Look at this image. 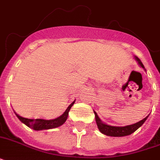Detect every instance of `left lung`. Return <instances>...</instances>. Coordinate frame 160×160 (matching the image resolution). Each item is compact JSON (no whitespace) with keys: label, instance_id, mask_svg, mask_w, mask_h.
Segmentation results:
<instances>
[{"label":"left lung","instance_id":"left-lung-1","mask_svg":"<svg viewBox=\"0 0 160 160\" xmlns=\"http://www.w3.org/2000/svg\"><path fill=\"white\" fill-rule=\"evenodd\" d=\"M135 60L138 62L140 66H141L143 69H144V66L143 65V63L141 62V60H139V58L134 56ZM145 70V69H144ZM95 115V121H96V124H97L98 129L100 130L102 134H105V135H108V136H112V137H122V136H127V135H129L131 134L132 133H134V131H136L137 129H139V127L142 126L143 124H144L145 120L148 119V116H146L144 119H143L140 121L137 122L135 124H130V125H126V126H112V125H109V124H107L105 123L101 120L100 119V117L98 116L97 113L95 111H94Z\"/></svg>","mask_w":160,"mask_h":160}]
</instances>
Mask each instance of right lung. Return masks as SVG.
<instances>
[{"label":"right lung","mask_w":160,"mask_h":160,"mask_svg":"<svg viewBox=\"0 0 160 160\" xmlns=\"http://www.w3.org/2000/svg\"><path fill=\"white\" fill-rule=\"evenodd\" d=\"M75 100H74L71 104H70L68 108L65 109V111L60 116L55 118L53 119H27V118H24V117L20 116L19 114H17L15 112V114L17 116L20 120H21L23 124L26 125L33 129L34 130H44V129H55L57 127L62 125L68 118V114H69V111H70V108L73 106V105L75 104Z\"/></svg>","instance_id":"right-lung-1"}]
</instances>
